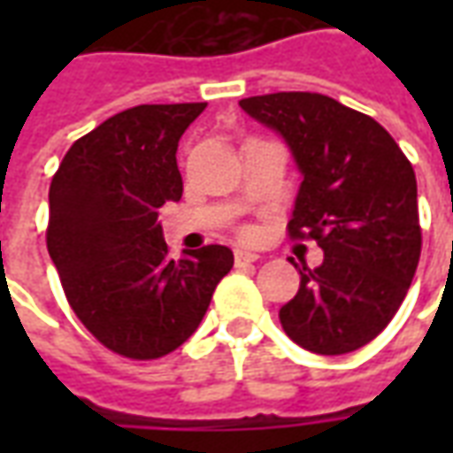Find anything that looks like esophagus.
<instances>
[{"label":"esophagus","mask_w":453,"mask_h":453,"mask_svg":"<svg viewBox=\"0 0 453 453\" xmlns=\"http://www.w3.org/2000/svg\"><path fill=\"white\" fill-rule=\"evenodd\" d=\"M259 255L257 252H247V250H235V265L237 266H245V265H252L257 262Z\"/></svg>","instance_id":"34e87169"}]
</instances>
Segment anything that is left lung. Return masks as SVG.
Here are the masks:
<instances>
[{
  "instance_id": "8db88e82",
  "label": "left lung",
  "mask_w": 453,
  "mask_h": 453,
  "mask_svg": "<svg viewBox=\"0 0 453 453\" xmlns=\"http://www.w3.org/2000/svg\"><path fill=\"white\" fill-rule=\"evenodd\" d=\"M279 133L301 172L291 237H313L323 265L301 274L279 311L284 333L315 354L369 344L398 313L419 262L418 181L380 123L325 94L276 92L240 102Z\"/></svg>"
}]
</instances>
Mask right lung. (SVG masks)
<instances>
[{
  "mask_svg": "<svg viewBox=\"0 0 453 453\" xmlns=\"http://www.w3.org/2000/svg\"><path fill=\"white\" fill-rule=\"evenodd\" d=\"M206 104H142L73 142L50 181L48 252L74 315L104 347L159 359L203 320L233 269L226 245L172 259L159 208L179 201V138Z\"/></svg>",
  "mask_w": 453,
  "mask_h": 453,
  "instance_id": "1",
  "label": "right lung"
}]
</instances>
